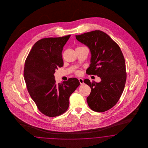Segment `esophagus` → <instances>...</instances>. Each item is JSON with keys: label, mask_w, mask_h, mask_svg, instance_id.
Masks as SVG:
<instances>
[{"label": "esophagus", "mask_w": 148, "mask_h": 148, "mask_svg": "<svg viewBox=\"0 0 148 148\" xmlns=\"http://www.w3.org/2000/svg\"><path fill=\"white\" fill-rule=\"evenodd\" d=\"M79 82H80V84L81 85H83V84H84L83 79H82V78H80V79H79Z\"/></svg>", "instance_id": "1"}]
</instances>
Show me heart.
<instances>
[{
	"label": "heart",
	"mask_w": 148,
	"mask_h": 148,
	"mask_svg": "<svg viewBox=\"0 0 148 148\" xmlns=\"http://www.w3.org/2000/svg\"><path fill=\"white\" fill-rule=\"evenodd\" d=\"M75 73L77 75H80L81 74V71L80 70H76L75 71Z\"/></svg>",
	"instance_id": "1"
}]
</instances>
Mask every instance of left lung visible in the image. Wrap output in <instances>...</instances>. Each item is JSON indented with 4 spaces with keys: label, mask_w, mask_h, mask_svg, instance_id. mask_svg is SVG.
Wrapping results in <instances>:
<instances>
[{
    "label": "left lung",
    "mask_w": 148,
    "mask_h": 148,
    "mask_svg": "<svg viewBox=\"0 0 148 148\" xmlns=\"http://www.w3.org/2000/svg\"><path fill=\"white\" fill-rule=\"evenodd\" d=\"M77 40L86 45L92 55L86 73L100 77L101 82H84L91 92L87 98L90 108L97 112L106 111L118 101L126 80L125 58L119 46L105 32L95 30L76 35Z\"/></svg>",
    "instance_id": "obj_1"
}]
</instances>
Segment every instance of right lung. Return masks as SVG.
<instances>
[{
	"mask_svg": "<svg viewBox=\"0 0 148 148\" xmlns=\"http://www.w3.org/2000/svg\"><path fill=\"white\" fill-rule=\"evenodd\" d=\"M71 35L38 40L25 61L24 78L27 89L39 111L46 116H58L66 112L69 97L80 85L71 77L56 84L55 70L63 66L62 52Z\"/></svg>",
	"mask_w": 148,
	"mask_h": 148,
	"instance_id": "obj_1",
	"label": "right lung"
}]
</instances>
